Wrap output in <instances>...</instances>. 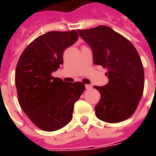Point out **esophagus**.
<instances>
[{"label": "esophagus", "mask_w": 156, "mask_h": 156, "mask_svg": "<svg viewBox=\"0 0 156 156\" xmlns=\"http://www.w3.org/2000/svg\"><path fill=\"white\" fill-rule=\"evenodd\" d=\"M85 87L87 90H89V89H91V88H92V86L89 85V84H86Z\"/></svg>", "instance_id": "1"}]
</instances>
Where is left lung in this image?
<instances>
[{
    "instance_id": "left-lung-1",
    "label": "left lung",
    "mask_w": 156,
    "mask_h": 156,
    "mask_svg": "<svg viewBox=\"0 0 156 156\" xmlns=\"http://www.w3.org/2000/svg\"><path fill=\"white\" fill-rule=\"evenodd\" d=\"M78 31L91 48L94 63L108 70V84L94 87L100 93L95 115L108 123L129 118L144 89V69L138 51L129 40L107 26Z\"/></svg>"
}]
</instances>
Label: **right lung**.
Returning <instances> with one entry per match:
<instances>
[{"label": "right lung", "mask_w": 156, "mask_h": 156, "mask_svg": "<svg viewBox=\"0 0 156 156\" xmlns=\"http://www.w3.org/2000/svg\"><path fill=\"white\" fill-rule=\"evenodd\" d=\"M76 30L50 31L26 48L15 71L18 103L30 121L44 131H55L72 120L73 105L85 90L80 82L67 83L52 73L63 64L64 51L78 40Z\"/></svg>", "instance_id": "obj_1"}]
</instances>
